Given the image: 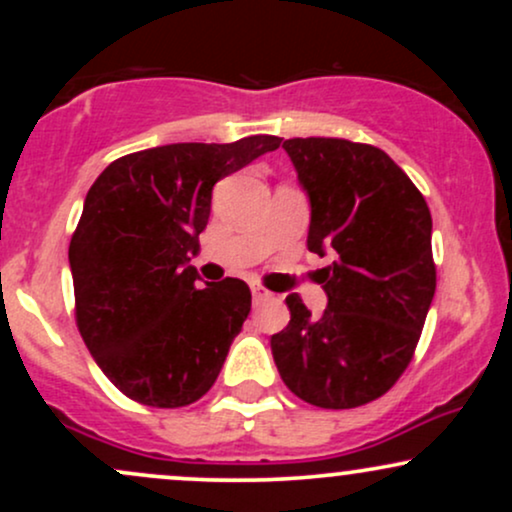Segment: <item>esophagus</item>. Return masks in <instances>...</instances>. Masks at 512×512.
<instances>
[{"mask_svg": "<svg viewBox=\"0 0 512 512\" xmlns=\"http://www.w3.org/2000/svg\"><path fill=\"white\" fill-rule=\"evenodd\" d=\"M274 298V293L269 291V289H264V286H252V301H255V305H260V303H264V301H272Z\"/></svg>", "mask_w": 512, "mask_h": 512, "instance_id": "34e87169", "label": "esophagus"}]
</instances>
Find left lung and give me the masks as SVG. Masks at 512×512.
Instances as JSON below:
<instances>
[{"mask_svg":"<svg viewBox=\"0 0 512 512\" xmlns=\"http://www.w3.org/2000/svg\"><path fill=\"white\" fill-rule=\"evenodd\" d=\"M284 149L310 197L308 250L334 262L320 269V317L286 296L291 320L272 337L274 363L303 402L354 409L383 397L414 358L436 293L431 211L378 146L298 137Z\"/></svg>","mask_w":512,"mask_h":512,"instance_id":"1","label":"left lung"}]
</instances>
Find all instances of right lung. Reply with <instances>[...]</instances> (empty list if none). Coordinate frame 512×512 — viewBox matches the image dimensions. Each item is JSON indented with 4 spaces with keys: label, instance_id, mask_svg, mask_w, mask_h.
Here are the masks:
<instances>
[{
    "label": "right lung",
    "instance_id": "obj_1",
    "mask_svg": "<svg viewBox=\"0 0 512 512\" xmlns=\"http://www.w3.org/2000/svg\"><path fill=\"white\" fill-rule=\"evenodd\" d=\"M279 144L255 134L233 144L156 146L117 158L91 185L69 243L74 317L122 395L178 409L216 383L252 296L231 276L197 289L187 262L216 182Z\"/></svg>",
    "mask_w": 512,
    "mask_h": 512
}]
</instances>
